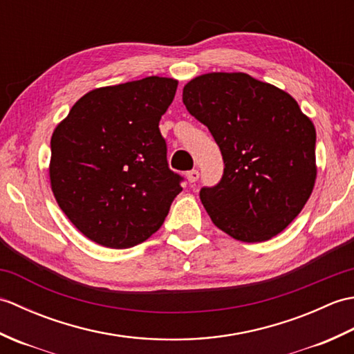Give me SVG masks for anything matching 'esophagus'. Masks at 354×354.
I'll list each match as a JSON object with an SVG mask.
<instances>
[{
    "label": "esophagus",
    "instance_id": "esophagus-1",
    "mask_svg": "<svg viewBox=\"0 0 354 354\" xmlns=\"http://www.w3.org/2000/svg\"><path fill=\"white\" fill-rule=\"evenodd\" d=\"M187 179H189L190 184L196 183L198 179H199V171L198 170H190L189 173H187Z\"/></svg>",
    "mask_w": 354,
    "mask_h": 354
}]
</instances>
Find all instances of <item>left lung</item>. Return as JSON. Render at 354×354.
Wrapping results in <instances>:
<instances>
[{"label":"left lung","instance_id":"8db88e82","mask_svg":"<svg viewBox=\"0 0 354 354\" xmlns=\"http://www.w3.org/2000/svg\"><path fill=\"white\" fill-rule=\"evenodd\" d=\"M183 102L222 152L221 181L199 192L213 223L248 243L281 232L317 178V132L295 99L245 73H209L184 86Z\"/></svg>","mask_w":354,"mask_h":354}]
</instances>
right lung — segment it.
I'll use <instances>...</instances> for the list:
<instances>
[{
  "label": "right lung",
  "mask_w": 354,
  "mask_h": 354,
  "mask_svg": "<svg viewBox=\"0 0 354 354\" xmlns=\"http://www.w3.org/2000/svg\"><path fill=\"white\" fill-rule=\"evenodd\" d=\"M176 86L152 76L94 89L53 132L51 190L93 242L114 250L145 242L183 192L158 127Z\"/></svg>",
  "instance_id": "right-lung-1"
}]
</instances>
